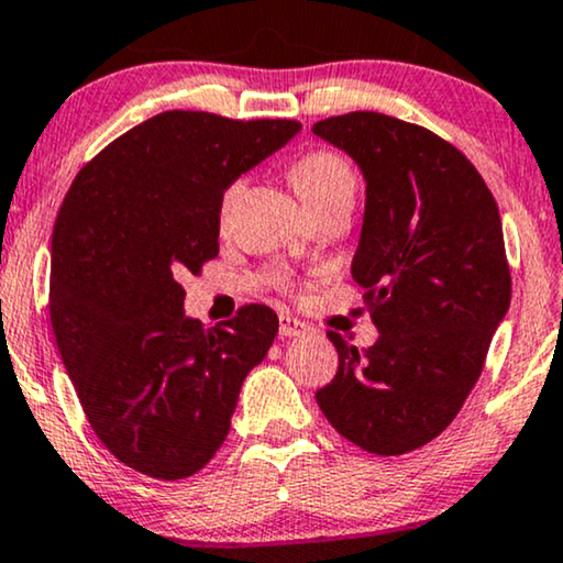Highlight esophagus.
I'll list each match as a JSON object with an SVG mask.
<instances>
[{
  "label": "esophagus",
  "instance_id": "1",
  "mask_svg": "<svg viewBox=\"0 0 563 563\" xmlns=\"http://www.w3.org/2000/svg\"><path fill=\"white\" fill-rule=\"evenodd\" d=\"M310 333V328L305 325V322H299L297 318H291V314H282L279 318V335L282 338H302Z\"/></svg>",
  "mask_w": 563,
  "mask_h": 563
}]
</instances>
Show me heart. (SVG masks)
I'll return each mask as SVG.
<instances>
[{
	"mask_svg": "<svg viewBox=\"0 0 563 563\" xmlns=\"http://www.w3.org/2000/svg\"><path fill=\"white\" fill-rule=\"evenodd\" d=\"M291 184L297 195L307 205V210L353 199L356 195V174L349 161L338 156L333 151H312L291 166ZM241 189V181L230 184L225 197H222V212L233 205V199Z\"/></svg>",
	"mask_w": 563,
	"mask_h": 563,
	"instance_id": "b5f03b06",
	"label": "heart"
}]
</instances>
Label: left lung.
<instances>
[{
	"instance_id": "1",
	"label": "left lung",
	"mask_w": 563,
	"mask_h": 563,
	"mask_svg": "<svg viewBox=\"0 0 563 563\" xmlns=\"http://www.w3.org/2000/svg\"><path fill=\"white\" fill-rule=\"evenodd\" d=\"M312 133L364 174L351 276L379 330L364 353L330 333L338 374L314 397L358 449L399 456L451 426L510 310L503 220L464 153L426 128L349 112Z\"/></svg>"
}]
</instances>
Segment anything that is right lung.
Instances as JSON below:
<instances>
[{
  "instance_id": "add662e5",
  "label": "right lung",
  "mask_w": 563,
  "mask_h": 563,
  "mask_svg": "<svg viewBox=\"0 0 563 563\" xmlns=\"http://www.w3.org/2000/svg\"><path fill=\"white\" fill-rule=\"evenodd\" d=\"M295 120L172 110L107 145L76 176L51 241V322L89 426L112 456L184 479L214 456L243 379L279 318L249 305L205 328L179 276L220 251L222 195L284 148Z\"/></svg>"
}]
</instances>
